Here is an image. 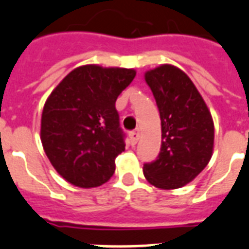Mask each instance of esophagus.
Listing matches in <instances>:
<instances>
[{
    "label": "esophagus",
    "mask_w": 249,
    "mask_h": 249,
    "mask_svg": "<svg viewBox=\"0 0 249 249\" xmlns=\"http://www.w3.org/2000/svg\"><path fill=\"white\" fill-rule=\"evenodd\" d=\"M129 140H131V145H136V142L140 139V131L139 129H135V131H131L129 132Z\"/></svg>",
    "instance_id": "34e87169"
}]
</instances>
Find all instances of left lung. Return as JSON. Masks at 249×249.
Returning a JSON list of instances; mask_svg holds the SVG:
<instances>
[{
    "label": "left lung",
    "mask_w": 249,
    "mask_h": 249,
    "mask_svg": "<svg viewBox=\"0 0 249 249\" xmlns=\"http://www.w3.org/2000/svg\"><path fill=\"white\" fill-rule=\"evenodd\" d=\"M143 77L161 121L159 157L143 165V176L157 188H180L192 182L213 157V117L192 80L176 66L164 63Z\"/></svg>",
    "instance_id": "1"
}]
</instances>
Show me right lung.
<instances>
[{
  "label": "right lung",
  "mask_w": 249,
  "mask_h": 249,
  "mask_svg": "<svg viewBox=\"0 0 249 249\" xmlns=\"http://www.w3.org/2000/svg\"><path fill=\"white\" fill-rule=\"evenodd\" d=\"M136 76L133 69L84 65L66 75L44 103L40 140L66 182L94 188L110 179L124 150L116 100Z\"/></svg>",
  "instance_id": "add662e5"
}]
</instances>
